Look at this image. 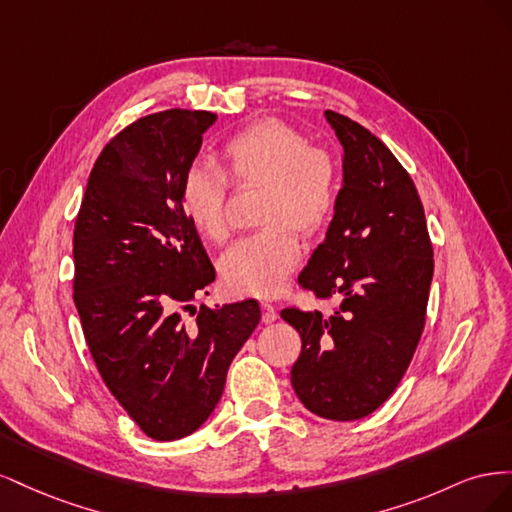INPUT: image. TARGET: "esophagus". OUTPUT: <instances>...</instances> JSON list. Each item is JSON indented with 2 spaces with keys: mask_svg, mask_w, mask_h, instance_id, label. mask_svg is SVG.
<instances>
[{
  "mask_svg": "<svg viewBox=\"0 0 512 512\" xmlns=\"http://www.w3.org/2000/svg\"><path fill=\"white\" fill-rule=\"evenodd\" d=\"M260 307H262V322L269 324V322H275V320H277V307H275L273 303H267V301H265Z\"/></svg>",
  "mask_w": 512,
  "mask_h": 512,
  "instance_id": "1",
  "label": "esophagus"
}]
</instances>
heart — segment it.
I'll return each instance as SVG.
<instances>
[{
  "label": "heart",
  "mask_w": 512,
  "mask_h": 512,
  "mask_svg": "<svg viewBox=\"0 0 512 512\" xmlns=\"http://www.w3.org/2000/svg\"><path fill=\"white\" fill-rule=\"evenodd\" d=\"M228 173L239 185L267 183V228L239 239L220 260L224 284L237 294L273 297L297 269L303 247L297 225L314 235L337 205V166L324 149L280 119H260L224 143ZM230 181L222 168L194 162L181 177L179 200L190 224L213 243L230 235L226 218Z\"/></svg>",
  "instance_id": "obj_1"
}]
</instances>
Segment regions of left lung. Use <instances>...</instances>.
<instances>
[{
  "instance_id": "1",
  "label": "left lung",
  "mask_w": 512,
  "mask_h": 512,
  "mask_svg": "<svg viewBox=\"0 0 512 512\" xmlns=\"http://www.w3.org/2000/svg\"><path fill=\"white\" fill-rule=\"evenodd\" d=\"M344 147V183L327 237L299 284L337 299L329 316L282 309L301 335L290 382L301 404L329 421H356L393 395L425 327L433 247L408 170L378 136L324 113Z\"/></svg>"
}]
</instances>
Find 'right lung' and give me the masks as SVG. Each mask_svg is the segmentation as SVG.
<instances>
[{
	"mask_svg": "<svg viewBox=\"0 0 512 512\" xmlns=\"http://www.w3.org/2000/svg\"><path fill=\"white\" fill-rule=\"evenodd\" d=\"M218 119L153 113L111 138L74 224V305L108 391L153 440L190 436L211 416L228 367L260 322L254 299L180 312L215 280L179 183Z\"/></svg>",
	"mask_w": 512,
	"mask_h": 512,
	"instance_id": "add662e5",
	"label": "right lung"
}]
</instances>
